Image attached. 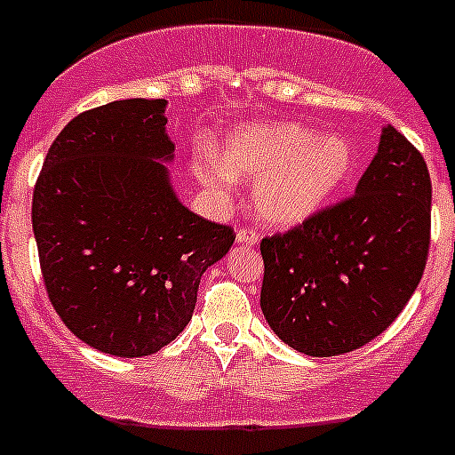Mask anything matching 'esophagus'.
<instances>
[{"label":"esophagus","instance_id":"34e87169","mask_svg":"<svg viewBox=\"0 0 455 455\" xmlns=\"http://www.w3.org/2000/svg\"><path fill=\"white\" fill-rule=\"evenodd\" d=\"M235 240L240 242V244H247V247H253V244H258V242H260V235H258V231H253V228L242 227V228H237Z\"/></svg>","mask_w":455,"mask_h":455}]
</instances>
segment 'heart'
Listing matches in <instances>:
<instances>
[{
	"label": "heart",
	"mask_w": 455,
	"mask_h": 455,
	"mask_svg": "<svg viewBox=\"0 0 455 455\" xmlns=\"http://www.w3.org/2000/svg\"><path fill=\"white\" fill-rule=\"evenodd\" d=\"M352 170V148L339 134H312L294 123H267L227 139L220 156L199 152L193 175L218 199H231L240 177L253 180L258 218L291 228L323 211Z\"/></svg>",
	"instance_id": "heart-1"
}]
</instances>
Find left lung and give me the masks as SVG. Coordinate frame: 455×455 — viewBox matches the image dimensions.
I'll use <instances>...</instances> for the list:
<instances>
[{"mask_svg": "<svg viewBox=\"0 0 455 455\" xmlns=\"http://www.w3.org/2000/svg\"><path fill=\"white\" fill-rule=\"evenodd\" d=\"M431 242V177L404 134L386 125L346 202L265 237L260 307L280 341L309 356L352 352L406 307Z\"/></svg>", "mask_w": 455, "mask_h": 455, "instance_id": "8db88e82", "label": "left lung"}]
</instances>
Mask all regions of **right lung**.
Listing matches in <instances>:
<instances>
[{
    "instance_id": "right-lung-1",
    "label": "right lung",
    "mask_w": 455,
    "mask_h": 455,
    "mask_svg": "<svg viewBox=\"0 0 455 455\" xmlns=\"http://www.w3.org/2000/svg\"><path fill=\"white\" fill-rule=\"evenodd\" d=\"M168 100H114L67 123L33 190L42 278L62 323L114 356H148L193 318L202 274L233 228L184 206L170 181Z\"/></svg>"
}]
</instances>
